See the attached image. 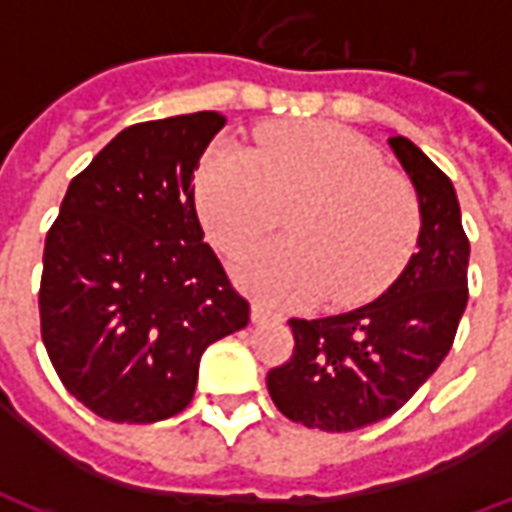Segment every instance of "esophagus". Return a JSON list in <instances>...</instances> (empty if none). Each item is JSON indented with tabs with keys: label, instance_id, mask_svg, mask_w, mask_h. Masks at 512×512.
I'll use <instances>...</instances> for the list:
<instances>
[{
	"label": "esophagus",
	"instance_id": "esophagus-1",
	"mask_svg": "<svg viewBox=\"0 0 512 512\" xmlns=\"http://www.w3.org/2000/svg\"><path fill=\"white\" fill-rule=\"evenodd\" d=\"M282 315L279 312H274L271 307H266V304H252V323H268V321H279Z\"/></svg>",
	"mask_w": 512,
	"mask_h": 512
}]
</instances>
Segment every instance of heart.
<instances>
[{
	"instance_id": "b5f03b06",
	"label": "heart",
	"mask_w": 512,
	"mask_h": 512,
	"mask_svg": "<svg viewBox=\"0 0 512 512\" xmlns=\"http://www.w3.org/2000/svg\"><path fill=\"white\" fill-rule=\"evenodd\" d=\"M290 209L288 238L235 257L238 285L274 304L326 293L359 304L395 279L414 249L417 197L365 139L332 123L263 128L255 153L219 142L197 175V208L213 244L238 252Z\"/></svg>"
}]
</instances>
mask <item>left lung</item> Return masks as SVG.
<instances>
[{
    "label": "left lung",
    "instance_id": "1",
    "mask_svg": "<svg viewBox=\"0 0 512 512\" xmlns=\"http://www.w3.org/2000/svg\"><path fill=\"white\" fill-rule=\"evenodd\" d=\"M389 147L417 191V252L365 307L288 321L296 348L266 384L304 428L345 433L392 417L450 354L469 301V238L452 180L406 136H389Z\"/></svg>",
    "mask_w": 512,
    "mask_h": 512
}]
</instances>
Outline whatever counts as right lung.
<instances>
[{"label": "right lung", "instance_id": "obj_1", "mask_svg": "<svg viewBox=\"0 0 512 512\" xmlns=\"http://www.w3.org/2000/svg\"><path fill=\"white\" fill-rule=\"evenodd\" d=\"M219 112L131 126L76 175L43 249L40 332L57 376L112 422L189 406L205 348L249 323V304L202 238L194 169Z\"/></svg>", "mask_w": 512, "mask_h": 512}]
</instances>
